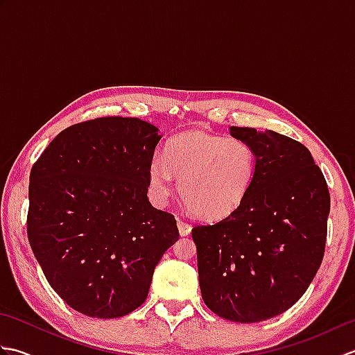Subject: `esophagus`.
Masks as SVG:
<instances>
[{
    "instance_id": "34e87169",
    "label": "esophagus",
    "mask_w": 355,
    "mask_h": 355,
    "mask_svg": "<svg viewBox=\"0 0 355 355\" xmlns=\"http://www.w3.org/2000/svg\"><path fill=\"white\" fill-rule=\"evenodd\" d=\"M178 232H180V235L182 236H187L191 233V230H192V227H191V224H187V223H184L183 220H180L178 218Z\"/></svg>"
}]
</instances>
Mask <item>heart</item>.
<instances>
[{
	"instance_id": "heart-1",
	"label": "heart",
	"mask_w": 355,
	"mask_h": 355,
	"mask_svg": "<svg viewBox=\"0 0 355 355\" xmlns=\"http://www.w3.org/2000/svg\"><path fill=\"white\" fill-rule=\"evenodd\" d=\"M258 155L250 143L193 131L178 135L164 149V158L149 164V187L158 201L169 198L175 178L186 207L202 220L230 215L250 192Z\"/></svg>"
}]
</instances>
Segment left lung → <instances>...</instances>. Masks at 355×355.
Returning <instances> with one entry per match:
<instances>
[{
  "label": "left lung",
  "mask_w": 355,
  "mask_h": 355,
  "mask_svg": "<svg viewBox=\"0 0 355 355\" xmlns=\"http://www.w3.org/2000/svg\"><path fill=\"white\" fill-rule=\"evenodd\" d=\"M253 146L258 171L241 206L192 229L201 296L209 310L239 323L288 310L310 286L327 244L329 191L302 143L275 131L232 126Z\"/></svg>",
  "instance_id": "left-lung-1"
}]
</instances>
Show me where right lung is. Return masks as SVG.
Here are the masks:
<instances>
[{
  "mask_svg": "<svg viewBox=\"0 0 355 355\" xmlns=\"http://www.w3.org/2000/svg\"><path fill=\"white\" fill-rule=\"evenodd\" d=\"M160 139L137 117L87 120L59 132L30 171V247L51 288L88 318L139 308L180 236L146 197Z\"/></svg>",
  "mask_w": 355,
  "mask_h": 355,
  "instance_id": "1",
  "label": "right lung"
}]
</instances>
